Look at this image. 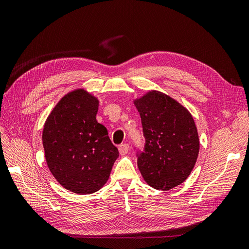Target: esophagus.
<instances>
[{"label":"esophagus","mask_w":249,"mask_h":249,"mask_svg":"<svg viewBox=\"0 0 249 249\" xmlns=\"http://www.w3.org/2000/svg\"><path fill=\"white\" fill-rule=\"evenodd\" d=\"M127 150H129V145H127L126 143H124V144H120L118 146V152L122 156L125 155L127 153Z\"/></svg>","instance_id":"1"}]
</instances>
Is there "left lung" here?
<instances>
[{
    "label": "left lung",
    "instance_id": "8db88e82",
    "mask_svg": "<svg viewBox=\"0 0 249 249\" xmlns=\"http://www.w3.org/2000/svg\"><path fill=\"white\" fill-rule=\"evenodd\" d=\"M133 103L139 111L145 146L137 160L143 179L170 190L188 178L196 163L199 138L191 113L171 96L148 90Z\"/></svg>",
    "mask_w": 249,
    "mask_h": 249
}]
</instances>
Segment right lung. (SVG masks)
I'll return each mask as SVG.
<instances>
[{"label": "right lung", "mask_w": 249, "mask_h": 249, "mask_svg": "<svg viewBox=\"0 0 249 249\" xmlns=\"http://www.w3.org/2000/svg\"><path fill=\"white\" fill-rule=\"evenodd\" d=\"M99 99L84 88L63 95L53 108L42 131L48 167L66 190L84 195L107 183L118 149L97 123Z\"/></svg>", "instance_id": "obj_1"}]
</instances>
